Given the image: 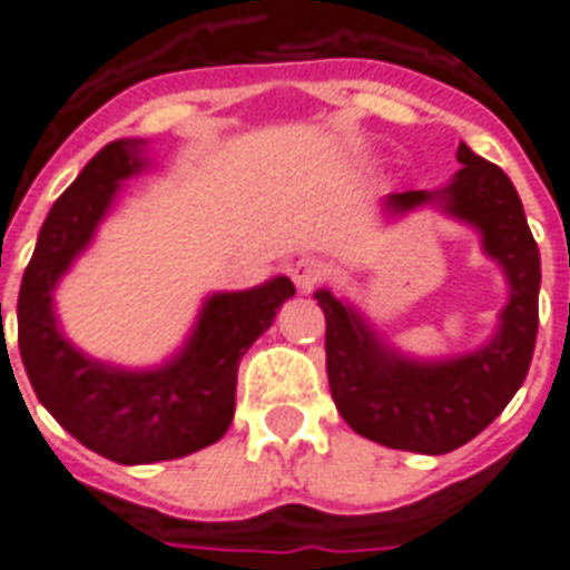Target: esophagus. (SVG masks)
I'll list each match as a JSON object with an SVG mask.
<instances>
[{"label":"esophagus","instance_id":"obj_1","mask_svg":"<svg viewBox=\"0 0 570 570\" xmlns=\"http://www.w3.org/2000/svg\"><path fill=\"white\" fill-rule=\"evenodd\" d=\"M326 262L317 259V256H302L289 265V277H293V284L302 289V293H311V289H317V286L326 281Z\"/></svg>","mask_w":570,"mask_h":570}]
</instances>
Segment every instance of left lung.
<instances>
[{"label":"left lung","mask_w":570,"mask_h":570,"mask_svg":"<svg viewBox=\"0 0 570 570\" xmlns=\"http://www.w3.org/2000/svg\"><path fill=\"white\" fill-rule=\"evenodd\" d=\"M461 170L442 191H400L387 207L409 210L440 200L445 210L482 232L489 256L503 265L510 302L501 333L489 347L449 363H412L384 351L375 335L326 289V375L342 419L360 436L387 449L445 454L470 442L498 419L522 387L538 342L540 253L522 200L498 164L461 142Z\"/></svg>","instance_id":"left-lung-1"}]
</instances>
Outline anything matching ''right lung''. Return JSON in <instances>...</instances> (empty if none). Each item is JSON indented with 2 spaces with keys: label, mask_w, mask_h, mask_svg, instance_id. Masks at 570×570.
Returning a JSON list of instances; mask_svg holds the SVG:
<instances>
[{
  "label": "right lung",
  "mask_w": 570,
  "mask_h": 570,
  "mask_svg": "<svg viewBox=\"0 0 570 570\" xmlns=\"http://www.w3.org/2000/svg\"><path fill=\"white\" fill-rule=\"evenodd\" d=\"M137 146L109 142L57 198L18 296V345L32 391L81 445L116 464L170 461L219 440L235 419L240 357L286 298L296 296L289 277L213 296L188 347L164 370L118 372L81 357L57 330L51 289L91 240L118 179L142 164Z\"/></svg>",
  "instance_id": "obj_1"
}]
</instances>
